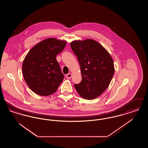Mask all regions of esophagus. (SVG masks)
<instances>
[{"mask_svg": "<svg viewBox=\"0 0 148 148\" xmlns=\"http://www.w3.org/2000/svg\"><path fill=\"white\" fill-rule=\"evenodd\" d=\"M71 76H72V74L71 73H68V74H66V75H65V77L67 79H70L71 77Z\"/></svg>", "mask_w": 148, "mask_h": 148, "instance_id": "obj_1", "label": "esophagus"}]
</instances>
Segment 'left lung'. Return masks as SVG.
I'll use <instances>...</instances> for the list:
<instances>
[{
  "instance_id": "obj_1",
  "label": "left lung",
  "mask_w": 148,
  "mask_h": 148,
  "mask_svg": "<svg viewBox=\"0 0 148 148\" xmlns=\"http://www.w3.org/2000/svg\"><path fill=\"white\" fill-rule=\"evenodd\" d=\"M71 47L77 57L82 77L79 84H74L76 90L86 99L98 97L107 89L114 74L112 56L92 39L73 41Z\"/></svg>"
}]
</instances>
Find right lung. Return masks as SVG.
I'll return each mask as SVG.
<instances>
[{"mask_svg":"<svg viewBox=\"0 0 148 148\" xmlns=\"http://www.w3.org/2000/svg\"><path fill=\"white\" fill-rule=\"evenodd\" d=\"M66 44L65 41L48 38L35 45L25 56L23 75L29 88L36 94H53L63 82L64 76L56 56Z\"/></svg>","mask_w":148,"mask_h":148,"instance_id":"add662e5","label":"right lung"}]
</instances>
